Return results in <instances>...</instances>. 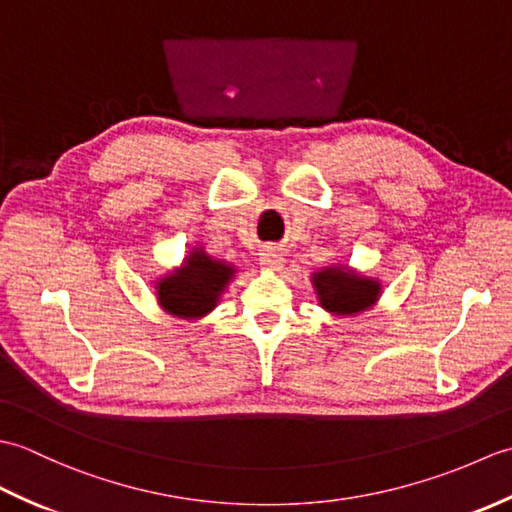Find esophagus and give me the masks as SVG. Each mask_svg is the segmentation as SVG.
Returning a JSON list of instances; mask_svg holds the SVG:
<instances>
[{
  "label": "esophagus",
  "instance_id": "1",
  "mask_svg": "<svg viewBox=\"0 0 512 512\" xmlns=\"http://www.w3.org/2000/svg\"><path fill=\"white\" fill-rule=\"evenodd\" d=\"M259 264H262L268 270H279L281 264H284V257H281L277 248L268 246V248L262 250V253H259Z\"/></svg>",
  "mask_w": 512,
  "mask_h": 512
}]
</instances>
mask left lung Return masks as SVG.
Wrapping results in <instances>:
<instances>
[{"instance_id":"obj_1","label":"left lung","mask_w":512,"mask_h":512,"mask_svg":"<svg viewBox=\"0 0 512 512\" xmlns=\"http://www.w3.org/2000/svg\"><path fill=\"white\" fill-rule=\"evenodd\" d=\"M312 284L317 288L321 308L334 314H350V317L374 306L380 292L378 281L350 273L345 266L314 273Z\"/></svg>"}]
</instances>
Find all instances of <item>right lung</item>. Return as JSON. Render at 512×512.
Returning a JSON list of instances; mask_svg holds the SVG:
<instances>
[{"label":"right lung","mask_w":512,"mask_h":512,"mask_svg":"<svg viewBox=\"0 0 512 512\" xmlns=\"http://www.w3.org/2000/svg\"><path fill=\"white\" fill-rule=\"evenodd\" d=\"M233 275L235 268L211 259L202 248H193L180 270L158 281V301L173 317H204L217 306Z\"/></svg>","instance_id":"add662e5"}]
</instances>
